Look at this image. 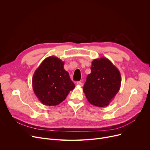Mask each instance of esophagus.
I'll list each match as a JSON object with an SVG mask.
<instances>
[{
  "label": "esophagus",
  "instance_id": "esophagus-1",
  "mask_svg": "<svg viewBox=\"0 0 150 150\" xmlns=\"http://www.w3.org/2000/svg\"><path fill=\"white\" fill-rule=\"evenodd\" d=\"M76 84L78 86H83V83L81 81H78L76 83Z\"/></svg>",
  "mask_w": 150,
  "mask_h": 150
}]
</instances>
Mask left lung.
Returning a JSON list of instances; mask_svg holds the SVG:
<instances>
[{"label": "left lung", "mask_w": 150, "mask_h": 150, "mask_svg": "<svg viewBox=\"0 0 150 150\" xmlns=\"http://www.w3.org/2000/svg\"><path fill=\"white\" fill-rule=\"evenodd\" d=\"M91 69V73L88 75L83 87L86 98L93 106H106L120 90V73L105 57L94 59Z\"/></svg>", "instance_id": "1"}]
</instances>
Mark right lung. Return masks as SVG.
<instances>
[{"label":"right lung","instance_id":"add662e5","mask_svg":"<svg viewBox=\"0 0 150 150\" xmlns=\"http://www.w3.org/2000/svg\"><path fill=\"white\" fill-rule=\"evenodd\" d=\"M64 62L56 57L45 58L33 74L32 86L44 105L56 106L64 101L75 84L64 69Z\"/></svg>","mask_w":150,"mask_h":150}]
</instances>
